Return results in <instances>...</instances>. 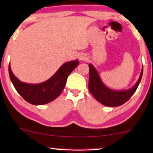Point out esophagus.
Wrapping results in <instances>:
<instances>
[{"instance_id":"34e87169","label":"esophagus","mask_w":153,"mask_h":153,"mask_svg":"<svg viewBox=\"0 0 153 153\" xmlns=\"http://www.w3.org/2000/svg\"><path fill=\"white\" fill-rule=\"evenodd\" d=\"M79 59L80 61H86L87 59V57L82 53V54H80L79 56Z\"/></svg>"}]
</instances>
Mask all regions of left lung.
I'll return each mask as SVG.
<instances>
[{
    "instance_id": "1",
    "label": "left lung",
    "mask_w": 153,
    "mask_h": 153,
    "mask_svg": "<svg viewBox=\"0 0 153 153\" xmlns=\"http://www.w3.org/2000/svg\"><path fill=\"white\" fill-rule=\"evenodd\" d=\"M89 90L95 100L107 107H118L123 105L124 103L128 101L137 90L143 72V67L139 79L134 84V87L126 90H113L106 87L104 84L97 71L92 64H89Z\"/></svg>"
}]
</instances>
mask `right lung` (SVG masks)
Listing matches in <instances>:
<instances>
[{"instance_id": "right-lung-1", "label": "right lung", "mask_w": 153, "mask_h": 153, "mask_svg": "<svg viewBox=\"0 0 153 153\" xmlns=\"http://www.w3.org/2000/svg\"><path fill=\"white\" fill-rule=\"evenodd\" d=\"M79 64V61L64 63L48 80L40 84H28L21 82L8 66L9 76L18 93L28 103L33 105L47 104L56 99L65 87L69 75Z\"/></svg>"}]
</instances>
